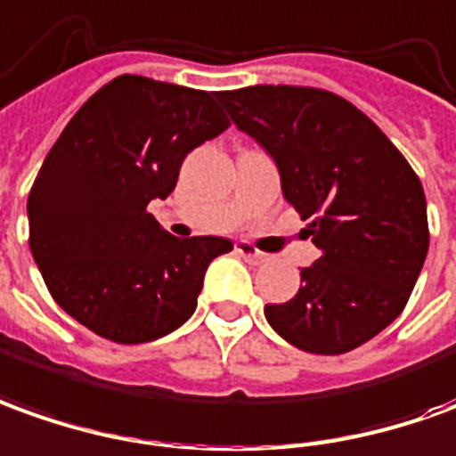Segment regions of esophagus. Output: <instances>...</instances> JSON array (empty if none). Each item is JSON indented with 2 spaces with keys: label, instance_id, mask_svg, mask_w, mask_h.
<instances>
[{
  "label": "esophagus",
  "instance_id": "esophagus-1",
  "mask_svg": "<svg viewBox=\"0 0 456 456\" xmlns=\"http://www.w3.org/2000/svg\"><path fill=\"white\" fill-rule=\"evenodd\" d=\"M235 253H238V256H243L246 260H250V263H265V260H268V256H265L263 250H258L256 246H250V243H246V240L235 243Z\"/></svg>",
  "mask_w": 456,
  "mask_h": 456
}]
</instances>
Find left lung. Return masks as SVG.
<instances>
[{
    "label": "left lung",
    "instance_id": "obj_1",
    "mask_svg": "<svg viewBox=\"0 0 456 456\" xmlns=\"http://www.w3.org/2000/svg\"><path fill=\"white\" fill-rule=\"evenodd\" d=\"M218 102L275 159L282 196L320 248L293 300L265 305L268 322L305 353L365 345L404 310L425 265L427 200L412 166L332 91L258 84Z\"/></svg>",
    "mask_w": 456,
    "mask_h": 456
}]
</instances>
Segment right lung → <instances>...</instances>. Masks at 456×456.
Returning a JSON list of instances; mask_svg holds the SVG:
<instances>
[{
    "label": "right lung",
    "mask_w": 456,
    "mask_h": 456,
    "mask_svg": "<svg viewBox=\"0 0 456 456\" xmlns=\"http://www.w3.org/2000/svg\"><path fill=\"white\" fill-rule=\"evenodd\" d=\"M221 91L124 74L96 91L46 153L27 200L29 248L59 307L118 345L159 340L196 310L213 235L175 238L149 213L181 163L231 121Z\"/></svg>",
    "instance_id": "right-lung-1"
}]
</instances>
